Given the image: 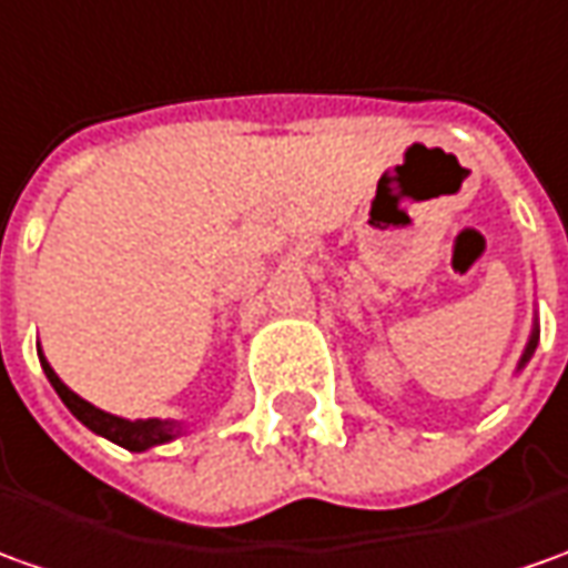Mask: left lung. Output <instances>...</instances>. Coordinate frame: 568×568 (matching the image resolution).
Segmentation results:
<instances>
[{
	"label": "left lung",
	"instance_id": "1",
	"mask_svg": "<svg viewBox=\"0 0 568 568\" xmlns=\"http://www.w3.org/2000/svg\"><path fill=\"white\" fill-rule=\"evenodd\" d=\"M535 345H538V333H531V342H528L526 354H523V364H526L528 357H531V351H535ZM523 364H519V366H523Z\"/></svg>",
	"mask_w": 568,
	"mask_h": 568
}]
</instances>
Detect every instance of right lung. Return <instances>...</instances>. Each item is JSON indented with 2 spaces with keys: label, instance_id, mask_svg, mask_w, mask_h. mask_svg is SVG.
Listing matches in <instances>:
<instances>
[{
  "label": "right lung",
  "instance_id": "right-lung-1",
  "mask_svg": "<svg viewBox=\"0 0 568 568\" xmlns=\"http://www.w3.org/2000/svg\"><path fill=\"white\" fill-rule=\"evenodd\" d=\"M42 373L49 376L52 382V388L58 392V397L68 404V410H71L87 429H92L95 435H105L108 442H114V445L126 447V450H149L154 445H164V442H173L176 435H180V426L176 423H161V419H121V416H111L105 410H99V407H92L90 400H83L80 395H73L71 388L64 385V382L58 379L55 369L45 364V357H40Z\"/></svg>",
  "mask_w": 568,
  "mask_h": 568
}]
</instances>
